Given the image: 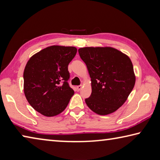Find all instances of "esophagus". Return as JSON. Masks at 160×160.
<instances>
[{"label":"esophagus","instance_id":"esophagus-1","mask_svg":"<svg viewBox=\"0 0 160 160\" xmlns=\"http://www.w3.org/2000/svg\"><path fill=\"white\" fill-rule=\"evenodd\" d=\"M76 89L78 91H80L81 89H82V85H79V86H77L76 87Z\"/></svg>","mask_w":160,"mask_h":160}]
</instances>
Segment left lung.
<instances>
[{"instance_id": "left-lung-1", "label": "left lung", "mask_w": 160, "mask_h": 160, "mask_svg": "<svg viewBox=\"0 0 160 160\" xmlns=\"http://www.w3.org/2000/svg\"><path fill=\"white\" fill-rule=\"evenodd\" d=\"M91 78L92 93L86 104L97 114L116 112L134 88L135 75L131 59L115 48L83 47L78 49Z\"/></svg>"}]
</instances>
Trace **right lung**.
Masks as SVG:
<instances>
[{
	"label": "right lung",
	"mask_w": 160,
	"mask_h": 160,
	"mask_svg": "<svg viewBox=\"0 0 160 160\" xmlns=\"http://www.w3.org/2000/svg\"><path fill=\"white\" fill-rule=\"evenodd\" d=\"M77 53L75 47L53 45L34 54L24 70V93L29 104L48 117L63 112L74 91L68 83V66Z\"/></svg>",
	"instance_id": "obj_1"
}]
</instances>
